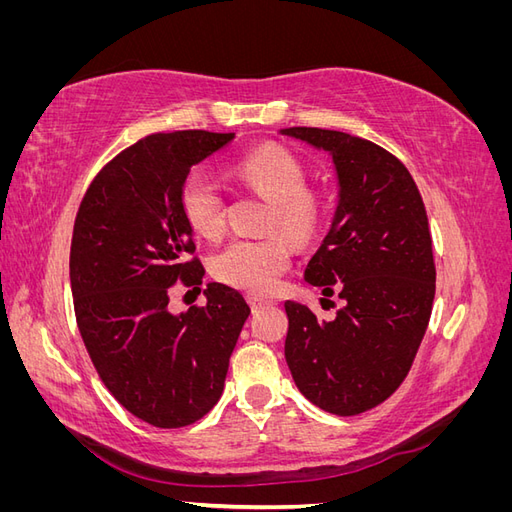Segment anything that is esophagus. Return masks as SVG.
<instances>
[{
    "label": "esophagus",
    "mask_w": 512,
    "mask_h": 512,
    "mask_svg": "<svg viewBox=\"0 0 512 512\" xmlns=\"http://www.w3.org/2000/svg\"><path fill=\"white\" fill-rule=\"evenodd\" d=\"M247 303H250V305H252V309L256 312V309H260V307H267V305H271L273 301L262 299V297H258V294H247Z\"/></svg>",
    "instance_id": "obj_1"
}]
</instances>
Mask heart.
<instances>
[{"label":"heart","instance_id":"b5f03b06","mask_svg":"<svg viewBox=\"0 0 512 512\" xmlns=\"http://www.w3.org/2000/svg\"><path fill=\"white\" fill-rule=\"evenodd\" d=\"M230 173L247 188L271 200L269 230L282 228L294 241H307L320 222V200L307 188L305 164L280 145L245 153ZM179 209L200 237L213 239L224 230L226 198L205 170H190L179 185ZM290 267V247L282 235L235 239L213 256L211 271L220 282L247 292H271Z\"/></svg>","mask_w":512,"mask_h":512}]
</instances>
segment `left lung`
I'll return each mask as SVG.
<instances>
[{
	"mask_svg": "<svg viewBox=\"0 0 512 512\" xmlns=\"http://www.w3.org/2000/svg\"><path fill=\"white\" fill-rule=\"evenodd\" d=\"M282 134L333 158L337 209L305 280L344 301L333 320L284 303L286 363L314 406L361 414L399 389L427 331L436 294L427 211L408 168L380 145L322 128Z\"/></svg>",
	"mask_w": 512,
	"mask_h": 512,
	"instance_id": "obj_1",
	"label": "left lung"
}]
</instances>
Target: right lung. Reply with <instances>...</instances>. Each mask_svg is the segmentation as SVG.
I'll list each match as a JSON object with an SVG mask.
<instances>
[{
  "label": "right lung",
  "mask_w": 512,
  "mask_h": 512,
  "mask_svg": "<svg viewBox=\"0 0 512 512\" xmlns=\"http://www.w3.org/2000/svg\"><path fill=\"white\" fill-rule=\"evenodd\" d=\"M232 138L207 130L141 138L91 181L74 220L70 286L91 363L123 408L160 429L192 425L218 404L250 316L241 292L218 282L207 284L205 307L168 312L170 288L200 286L205 275L190 258L179 185Z\"/></svg>",
  "instance_id": "right-lung-1"
}]
</instances>
